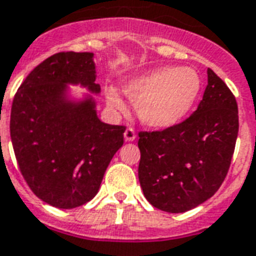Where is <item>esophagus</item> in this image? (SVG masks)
I'll list each match as a JSON object with an SVG mask.
<instances>
[{
    "label": "esophagus",
    "mask_w": 256,
    "mask_h": 256,
    "mask_svg": "<svg viewBox=\"0 0 256 256\" xmlns=\"http://www.w3.org/2000/svg\"><path fill=\"white\" fill-rule=\"evenodd\" d=\"M124 140H126V141H134V140H136V132H134V128H126V130H124Z\"/></svg>",
    "instance_id": "1"
}]
</instances>
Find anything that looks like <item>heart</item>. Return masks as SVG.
<instances>
[{"mask_svg": "<svg viewBox=\"0 0 256 256\" xmlns=\"http://www.w3.org/2000/svg\"><path fill=\"white\" fill-rule=\"evenodd\" d=\"M202 90V79L192 68L162 67L140 76L124 86V92L138 106L140 120L149 128L176 126L190 112ZM107 103L124 111V104L114 90L107 91Z\"/></svg>", "mask_w": 256, "mask_h": 256, "instance_id": "heart-1", "label": "heart"}]
</instances>
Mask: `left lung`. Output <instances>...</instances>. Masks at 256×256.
Masks as SVG:
<instances>
[{"label": "left lung", "instance_id": "obj_1", "mask_svg": "<svg viewBox=\"0 0 256 256\" xmlns=\"http://www.w3.org/2000/svg\"><path fill=\"white\" fill-rule=\"evenodd\" d=\"M236 99L208 68V84L198 110L172 128L138 132V178L156 208L181 214L212 198L223 184L235 150Z\"/></svg>", "mask_w": 256, "mask_h": 256}]
</instances>
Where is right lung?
<instances>
[{"label":"right lung","instance_id":"1","mask_svg":"<svg viewBox=\"0 0 256 256\" xmlns=\"http://www.w3.org/2000/svg\"><path fill=\"white\" fill-rule=\"evenodd\" d=\"M90 52H58L33 70L17 90L10 138L20 172L42 202L62 210L88 202L111 158L124 145V126L103 124L92 98L71 102L67 86L98 94Z\"/></svg>","mask_w":256,"mask_h":256}]
</instances>
